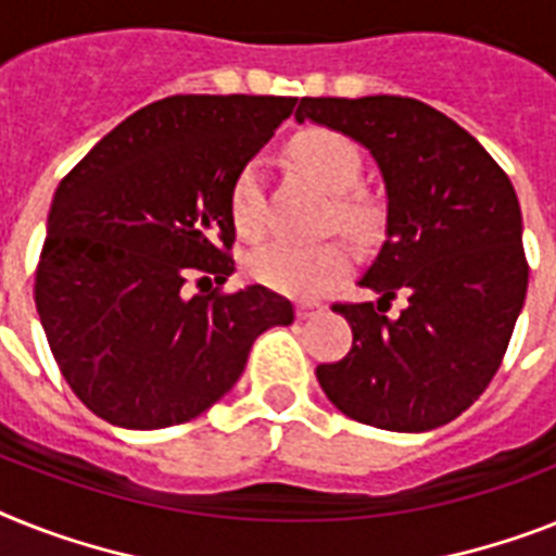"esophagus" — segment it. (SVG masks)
<instances>
[{
    "mask_svg": "<svg viewBox=\"0 0 556 556\" xmlns=\"http://www.w3.org/2000/svg\"><path fill=\"white\" fill-rule=\"evenodd\" d=\"M320 309H324L320 304H312V301H301V304L295 306V315H298V320H309V318H315Z\"/></svg>",
    "mask_w": 556,
    "mask_h": 556,
    "instance_id": "34e87169",
    "label": "esophagus"
}]
</instances>
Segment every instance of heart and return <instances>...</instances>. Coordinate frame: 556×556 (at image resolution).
I'll use <instances>...</instances> for the list:
<instances>
[{"label":"heart","instance_id":"b5f03b06","mask_svg":"<svg viewBox=\"0 0 556 556\" xmlns=\"http://www.w3.org/2000/svg\"><path fill=\"white\" fill-rule=\"evenodd\" d=\"M289 155L306 176L332 192L329 195L327 224H338L355 238H369L380 224L378 204L355 190L361 178V153L350 136L327 127H309L289 141ZM229 213L238 236L261 238L267 232V187L258 162H247L238 169L229 190ZM352 250L338 238L320 244H267L247 258V273L264 287L289 298H318L334 281H341L352 267Z\"/></svg>","mask_w":556,"mask_h":556}]
</instances>
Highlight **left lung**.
Here are the masks:
<instances>
[{
  "label": "left lung",
  "mask_w": 556,
  "mask_h": 556,
  "mask_svg": "<svg viewBox=\"0 0 556 556\" xmlns=\"http://www.w3.org/2000/svg\"><path fill=\"white\" fill-rule=\"evenodd\" d=\"M315 122L364 144L387 185V241L361 278L378 304H334L352 350L315 369L357 424L429 432L466 412L503 364L526 301L517 192L457 122L406 96L301 99ZM397 294L407 306H388Z\"/></svg>",
  "instance_id": "1"
}]
</instances>
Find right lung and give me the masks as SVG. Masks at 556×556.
Returning a JSON list of instances; mask_svg holds the SVG:
<instances>
[{"label": "right lung", "instance_id": "1", "mask_svg": "<svg viewBox=\"0 0 556 556\" xmlns=\"http://www.w3.org/2000/svg\"><path fill=\"white\" fill-rule=\"evenodd\" d=\"M292 96H169L110 130L62 178L36 267V312L64 380L122 429L187 424L236 387L252 343L295 318L224 283L238 169L289 118Z\"/></svg>", "mask_w": 556, "mask_h": 556}]
</instances>
